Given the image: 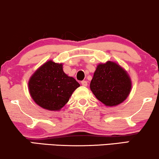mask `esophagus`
<instances>
[{"label": "esophagus", "instance_id": "obj_1", "mask_svg": "<svg viewBox=\"0 0 159 159\" xmlns=\"http://www.w3.org/2000/svg\"><path fill=\"white\" fill-rule=\"evenodd\" d=\"M81 84H82V85H83V86H87V85H88L87 81H85V80H83V81H82Z\"/></svg>", "mask_w": 159, "mask_h": 159}]
</instances>
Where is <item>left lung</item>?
<instances>
[{"instance_id": "left-lung-1", "label": "left lung", "mask_w": 159, "mask_h": 159, "mask_svg": "<svg viewBox=\"0 0 159 159\" xmlns=\"http://www.w3.org/2000/svg\"><path fill=\"white\" fill-rule=\"evenodd\" d=\"M131 88V79L127 72L111 61L97 66L90 84L94 96L107 106H115L124 102Z\"/></svg>"}]
</instances>
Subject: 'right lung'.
Listing matches in <instances>:
<instances>
[{"label":"right lung","mask_w":159,"mask_h":159,"mask_svg":"<svg viewBox=\"0 0 159 159\" xmlns=\"http://www.w3.org/2000/svg\"><path fill=\"white\" fill-rule=\"evenodd\" d=\"M62 64L50 60L32 75L28 83L30 96L44 109L59 111L80 84L63 71Z\"/></svg>","instance_id":"add662e5"}]
</instances>
